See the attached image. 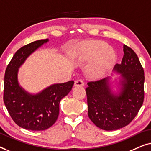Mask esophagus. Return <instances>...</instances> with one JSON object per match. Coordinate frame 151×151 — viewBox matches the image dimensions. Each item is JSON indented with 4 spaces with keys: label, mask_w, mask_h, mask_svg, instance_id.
<instances>
[{
    "label": "esophagus",
    "mask_w": 151,
    "mask_h": 151,
    "mask_svg": "<svg viewBox=\"0 0 151 151\" xmlns=\"http://www.w3.org/2000/svg\"><path fill=\"white\" fill-rule=\"evenodd\" d=\"M75 86L83 87V86H84V83H83V81L82 79H77L75 81Z\"/></svg>",
    "instance_id": "esophagus-1"
}]
</instances>
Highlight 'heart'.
Returning <instances> with one entry per match:
<instances>
[{
    "label": "heart",
    "mask_w": 151,
    "mask_h": 151,
    "mask_svg": "<svg viewBox=\"0 0 151 151\" xmlns=\"http://www.w3.org/2000/svg\"><path fill=\"white\" fill-rule=\"evenodd\" d=\"M79 54L84 61L90 60L95 57L90 70L91 75L95 77L104 75L115 59L113 48L106 46L102 41L87 42L81 46Z\"/></svg>",
    "instance_id": "b5f03b06"
}]
</instances>
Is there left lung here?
I'll return each instance as SVG.
<instances>
[{
	"label": "left lung",
	"instance_id": "1",
	"mask_svg": "<svg viewBox=\"0 0 151 151\" xmlns=\"http://www.w3.org/2000/svg\"><path fill=\"white\" fill-rule=\"evenodd\" d=\"M124 56L114 72L120 75L121 88L112 90L111 78L88 83V116L99 128L112 131L128 125L144 102V73L136 53L124 44Z\"/></svg>",
	"mask_w": 151,
	"mask_h": 151
}]
</instances>
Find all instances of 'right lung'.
Returning a JSON list of instances; mask_svg holds the SVG:
<instances>
[{"label": "right lung", "instance_id": "add662e5", "mask_svg": "<svg viewBox=\"0 0 151 151\" xmlns=\"http://www.w3.org/2000/svg\"><path fill=\"white\" fill-rule=\"evenodd\" d=\"M48 39L27 44L16 51L5 70L3 101L12 118L27 130L43 131L52 126L59 116L61 100L70 92L73 81L55 83L37 94H30L18 82V71L26 59Z\"/></svg>", "mask_w": 151, "mask_h": 151}]
</instances>
